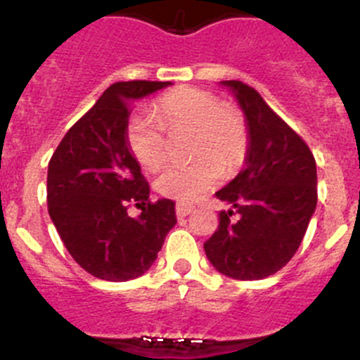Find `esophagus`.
Masks as SVG:
<instances>
[{"mask_svg":"<svg viewBox=\"0 0 360 360\" xmlns=\"http://www.w3.org/2000/svg\"><path fill=\"white\" fill-rule=\"evenodd\" d=\"M193 212V205H188V203H177L176 205V214L179 217L188 216V214Z\"/></svg>","mask_w":360,"mask_h":360,"instance_id":"obj_1","label":"esophagus"}]
</instances>
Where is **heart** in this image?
I'll return each mask as SVG.
<instances>
[{
    "label": "heart",
    "mask_w": 360,
    "mask_h": 360,
    "mask_svg": "<svg viewBox=\"0 0 360 360\" xmlns=\"http://www.w3.org/2000/svg\"><path fill=\"white\" fill-rule=\"evenodd\" d=\"M153 114L136 112L127 123L130 153L146 169H157L167 157V134L190 130L186 163H170L158 174L160 193L195 200L224 177V165L235 170L249 151V127L240 110L221 103L216 94L197 86H177L155 103Z\"/></svg>",
    "instance_id": "1"
}]
</instances>
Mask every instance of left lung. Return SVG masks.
I'll use <instances>...</instances> for the list:
<instances>
[{
  "mask_svg": "<svg viewBox=\"0 0 360 360\" xmlns=\"http://www.w3.org/2000/svg\"><path fill=\"white\" fill-rule=\"evenodd\" d=\"M230 86L245 112L249 151L244 170L216 197L237 209L219 212V226L203 244L212 266L238 281H259L291 261L317 205L314 153L259 96L238 79Z\"/></svg>",
  "mask_w": 360,
  "mask_h": 360,
  "instance_id": "8db88e82",
  "label": "left lung"
}]
</instances>
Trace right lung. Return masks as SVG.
<instances>
[{"label": "right lung", "mask_w": 360, "mask_h": 360, "mask_svg": "<svg viewBox=\"0 0 360 360\" xmlns=\"http://www.w3.org/2000/svg\"><path fill=\"white\" fill-rule=\"evenodd\" d=\"M170 82L112 83L59 143L49 162L46 203L72 259L103 281L143 275L176 224L169 198L150 200V184L127 144L132 99ZM130 205L141 207L130 218Z\"/></svg>", "instance_id": "right-lung-1"}]
</instances>
